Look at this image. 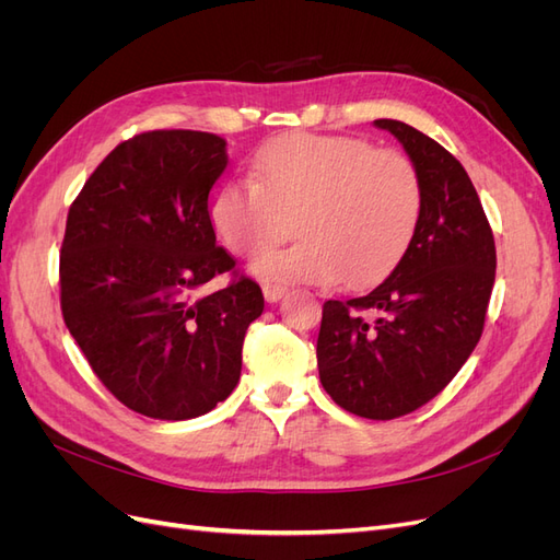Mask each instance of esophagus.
<instances>
[{"label":"esophagus","instance_id":"obj_1","mask_svg":"<svg viewBox=\"0 0 560 560\" xmlns=\"http://www.w3.org/2000/svg\"><path fill=\"white\" fill-rule=\"evenodd\" d=\"M261 292L268 303H278L284 296V287L282 284H264Z\"/></svg>","mask_w":560,"mask_h":560}]
</instances>
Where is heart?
Instances as JSON below:
<instances>
[{"mask_svg":"<svg viewBox=\"0 0 560 560\" xmlns=\"http://www.w3.org/2000/svg\"><path fill=\"white\" fill-rule=\"evenodd\" d=\"M252 177L226 184L210 219L238 257H252L291 232L290 248L259 254L249 270L273 282H343L385 276L418 229L425 189L416 163L358 138L292 132L266 142Z\"/></svg>","mask_w":560,"mask_h":560,"instance_id":"heart-1","label":"heart"}]
</instances>
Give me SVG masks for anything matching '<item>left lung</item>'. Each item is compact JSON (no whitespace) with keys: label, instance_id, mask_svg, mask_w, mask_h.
<instances>
[{"label":"left lung","instance_id":"1","mask_svg":"<svg viewBox=\"0 0 560 560\" xmlns=\"http://www.w3.org/2000/svg\"><path fill=\"white\" fill-rule=\"evenodd\" d=\"M425 202L413 238L374 290L327 301L317 336L319 381L346 411L393 420L420 409L477 348L495 282V241L477 189L453 154L393 118Z\"/></svg>","mask_w":560,"mask_h":560}]
</instances>
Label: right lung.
Instances as JSON below:
<instances>
[{"mask_svg":"<svg viewBox=\"0 0 560 560\" xmlns=\"http://www.w3.org/2000/svg\"><path fill=\"white\" fill-rule=\"evenodd\" d=\"M229 165L226 140L151 130L95 167L67 214L60 249L65 325L95 376L156 420L212 411L238 385L245 331L264 313L249 278L198 296L235 266L208 196Z\"/></svg>","mask_w":560,"mask_h":560,"instance_id":"obj_1","label":"right lung"}]
</instances>
